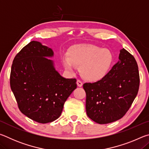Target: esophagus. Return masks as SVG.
I'll list each match as a JSON object with an SVG mask.
<instances>
[{"label": "esophagus", "instance_id": "34e87169", "mask_svg": "<svg viewBox=\"0 0 149 149\" xmlns=\"http://www.w3.org/2000/svg\"><path fill=\"white\" fill-rule=\"evenodd\" d=\"M77 86L79 87H82V86H83V83L81 82V81L77 80Z\"/></svg>", "mask_w": 149, "mask_h": 149}]
</instances>
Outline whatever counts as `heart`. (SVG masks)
Instances as JSON below:
<instances>
[{
  "mask_svg": "<svg viewBox=\"0 0 149 149\" xmlns=\"http://www.w3.org/2000/svg\"><path fill=\"white\" fill-rule=\"evenodd\" d=\"M114 57L109 50L95 45H77L68 52V58H63L65 69L72 71L74 65L79 67L82 77L90 81L100 80L108 74Z\"/></svg>",
  "mask_w": 149,
  "mask_h": 149,
  "instance_id": "b5f03b06",
  "label": "heart"
}]
</instances>
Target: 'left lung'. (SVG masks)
<instances>
[{
	"instance_id": "1",
	"label": "left lung",
	"mask_w": 149,
	"mask_h": 149,
	"mask_svg": "<svg viewBox=\"0 0 149 149\" xmlns=\"http://www.w3.org/2000/svg\"><path fill=\"white\" fill-rule=\"evenodd\" d=\"M120 61L100 81L85 83L88 117L100 124L122 118L132 106L139 88L137 63L127 50H120Z\"/></svg>"
}]
</instances>
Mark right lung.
Segmentation results:
<instances>
[{"instance_id":"1","label":"right lung","mask_w":149,"mask_h":149,"mask_svg":"<svg viewBox=\"0 0 149 149\" xmlns=\"http://www.w3.org/2000/svg\"><path fill=\"white\" fill-rule=\"evenodd\" d=\"M51 49L33 41L17 53L12 62L10 84L22 114L41 123L61 115L64 102L77 88L76 79H65L47 57Z\"/></svg>"}]
</instances>
